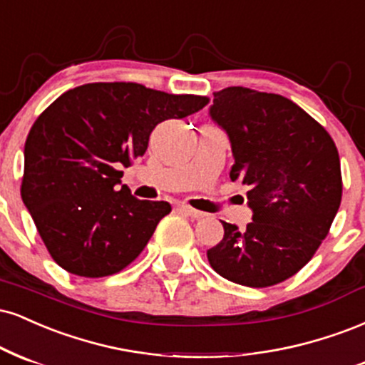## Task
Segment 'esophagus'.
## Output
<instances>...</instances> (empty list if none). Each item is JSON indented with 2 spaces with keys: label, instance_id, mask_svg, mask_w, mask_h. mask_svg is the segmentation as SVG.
I'll return each mask as SVG.
<instances>
[{
  "label": "esophagus",
  "instance_id": "1",
  "mask_svg": "<svg viewBox=\"0 0 365 365\" xmlns=\"http://www.w3.org/2000/svg\"><path fill=\"white\" fill-rule=\"evenodd\" d=\"M179 210H181L182 213H186L187 217L196 218V220H198V218H205V217H207V213L200 212V210L192 208V207H190V205H179Z\"/></svg>",
  "mask_w": 365,
  "mask_h": 365
}]
</instances>
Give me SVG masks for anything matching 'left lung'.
Masks as SVG:
<instances>
[{"label":"left lung","instance_id":"1","mask_svg":"<svg viewBox=\"0 0 365 365\" xmlns=\"http://www.w3.org/2000/svg\"><path fill=\"white\" fill-rule=\"evenodd\" d=\"M210 115L227 131L246 184L252 222H224V239L208 250L212 268L234 284L272 287L306 267L329 232L341 203L335 141L290 98L246 87L213 93Z\"/></svg>","mask_w":365,"mask_h":365}]
</instances>
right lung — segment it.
Listing matches in <instances>:
<instances>
[{
    "instance_id": "add662e5",
    "label": "right lung",
    "mask_w": 365,
    "mask_h": 365,
    "mask_svg": "<svg viewBox=\"0 0 365 365\" xmlns=\"http://www.w3.org/2000/svg\"><path fill=\"white\" fill-rule=\"evenodd\" d=\"M208 102L133 81H98L68 90L38 115L25 141L20 192L59 267L101 278L138 258L170 205L119 190V167L143 157L158 123Z\"/></svg>"
}]
</instances>
